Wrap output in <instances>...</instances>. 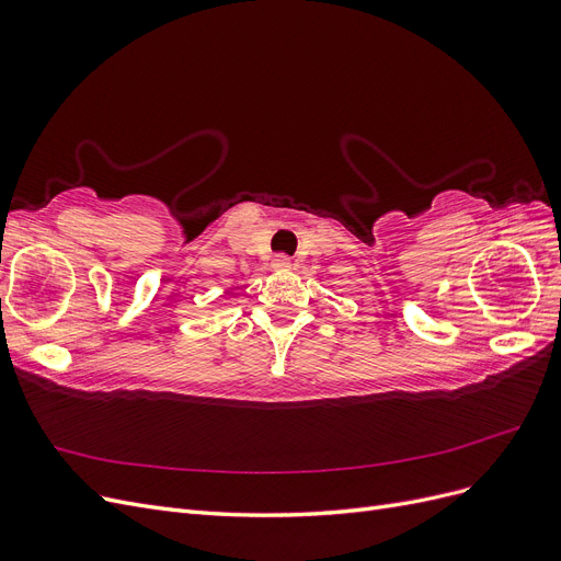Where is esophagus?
I'll return each instance as SVG.
<instances>
[{
	"label": "esophagus",
	"mask_w": 561,
	"mask_h": 561,
	"mask_svg": "<svg viewBox=\"0 0 561 561\" xmlns=\"http://www.w3.org/2000/svg\"><path fill=\"white\" fill-rule=\"evenodd\" d=\"M293 266V260L287 257V254H276L274 257V268H290Z\"/></svg>",
	"instance_id": "esophagus-1"
}]
</instances>
